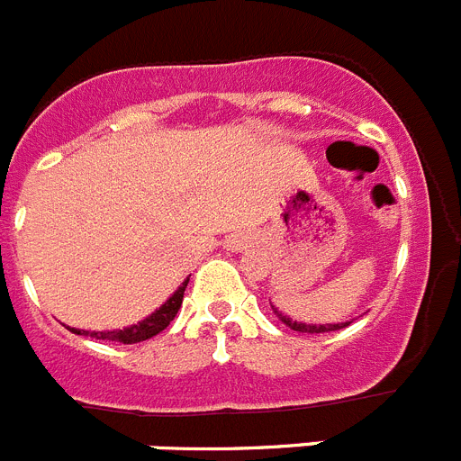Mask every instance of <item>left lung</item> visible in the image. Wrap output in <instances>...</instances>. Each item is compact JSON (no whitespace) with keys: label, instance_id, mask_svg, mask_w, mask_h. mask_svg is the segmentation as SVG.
<instances>
[{"label":"left lung","instance_id":"left-lung-1","mask_svg":"<svg viewBox=\"0 0 461 461\" xmlns=\"http://www.w3.org/2000/svg\"><path fill=\"white\" fill-rule=\"evenodd\" d=\"M276 312V309H275ZM284 323L288 325L291 330H295V332H307V335H321V332H335V330H341L346 328L348 323H325V325H304V323H297V321H291L286 319V316H281V313H276Z\"/></svg>","mask_w":461,"mask_h":461}]
</instances>
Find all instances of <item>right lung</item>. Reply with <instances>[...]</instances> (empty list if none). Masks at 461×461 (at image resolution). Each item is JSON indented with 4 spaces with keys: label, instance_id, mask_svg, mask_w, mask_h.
Segmentation results:
<instances>
[{
    "label": "right lung",
    "instance_id": "obj_1",
    "mask_svg": "<svg viewBox=\"0 0 461 461\" xmlns=\"http://www.w3.org/2000/svg\"><path fill=\"white\" fill-rule=\"evenodd\" d=\"M189 284V279L182 284L177 291L173 293L168 303L164 307H158L152 316H148L145 321H140L138 325H131V328L124 330H113V332H85V330H73L76 335H85V337H94V339H105V341H120V344H138V341H145L149 337L158 335L161 330H166L170 325V321L177 316V309L182 307V297H185V288Z\"/></svg>",
    "mask_w": 461,
    "mask_h": 461
}]
</instances>
